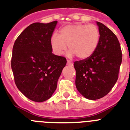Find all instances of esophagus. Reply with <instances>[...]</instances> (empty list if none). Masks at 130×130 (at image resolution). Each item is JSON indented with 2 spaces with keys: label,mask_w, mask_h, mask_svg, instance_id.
Segmentation results:
<instances>
[{
  "label": "esophagus",
  "mask_w": 130,
  "mask_h": 130,
  "mask_svg": "<svg viewBox=\"0 0 130 130\" xmlns=\"http://www.w3.org/2000/svg\"><path fill=\"white\" fill-rule=\"evenodd\" d=\"M67 64L69 65V66H73V63L70 61V60H67Z\"/></svg>",
  "instance_id": "34e87169"
}]
</instances>
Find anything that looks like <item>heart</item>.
Returning a JSON list of instances; mask_svg holds the SVG:
<instances>
[{"label":"heart","mask_w":130,"mask_h":130,"mask_svg":"<svg viewBox=\"0 0 130 130\" xmlns=\"http://www.w3.org/2000/svg\"><path fill=\"white\" fill-rule=\"evenodd\" d=\"M99 30L95 25L74 24L64 26L60 30V35L54 34L51 45L57 55L64 53L67 49L70 56L75 55L79 59L85 60L96 51L100 42Z\"/></svg>","instance_id":"heart-1"}]
</instances>
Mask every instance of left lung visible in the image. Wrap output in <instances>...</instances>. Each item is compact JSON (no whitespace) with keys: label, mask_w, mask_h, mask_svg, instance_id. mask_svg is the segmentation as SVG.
I'll list each match as a JSON object with an SVG mask.
<instances>
[{"label":"left lung","mask_w":130,"mask_h":130,"mask_svg":"<svg viewBox=\"0 0 130 130\" xmlns=\"http://www.w3.org/2000/svg\"><path fill=\"white\" fill-rule=\"evenodd\" d=\"M100 42L96 51L85 60L75 61V85L81 94L95 100L111 91L119 78L122 62L121 48L115 34L104 24L97 22Z\"/></svg>","instance_id":"8db88e82"}]
</instances>
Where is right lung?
Listing matches in <instances>:
<instances>
[{"label": "right lung", "mask_w": 130, "mask_h": 130, "mask_svg": "<svg viewBox=\"0 0 130 130\" xmlns=\"http://www.w3.org/2000/svg\"><path fill=\"white\" fill-rule=\"evenodd\" d=\"M57 21L34 23L16 39L11 66L18 88L30 100L42 102L51 97L57 86L65 57L53 54L51 39Z\"/></svg>", "instance_id": "right-lung-1"}]
</instances>
